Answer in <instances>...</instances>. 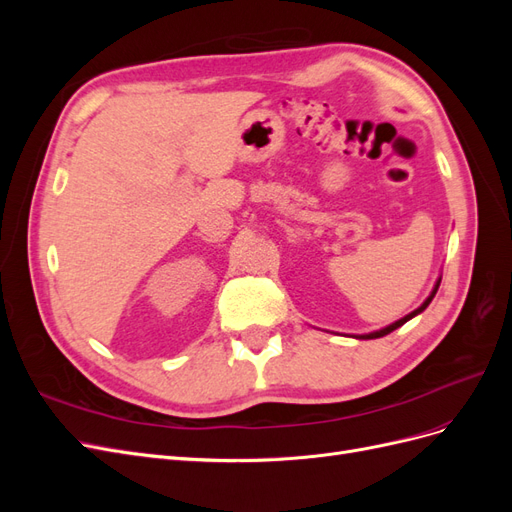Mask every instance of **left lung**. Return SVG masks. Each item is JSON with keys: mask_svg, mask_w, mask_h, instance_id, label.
<instances>
[{"mask_svg": "<svg viewBox=\"0 0 512 512\" xmlns=\"http://www.w3.org/2000/svg\"><path fill=\"white\" fill-rule=\"evenodd\" d=\"M440 280H442V277H440ZM440 280L436 282V286H433V290H431V294H429V297L425 299V303L421 305V307H418V309H414V312H410L408 316H404V318H401V320H397V322H393V324H389V327H384V329H380V331H374V333H365V335H354L356 339H376V337H384V335H389V333H393L395 329H399L401 327V324H406L410 318H414V316H418V314H421L423 312V309L431 303V299L433 297H436V292H438V286H440Z\"/></svg>", "mask_w": 512, "mask_h": 512, "instance_id": "1", "label": "left lung"}]
</instances>
